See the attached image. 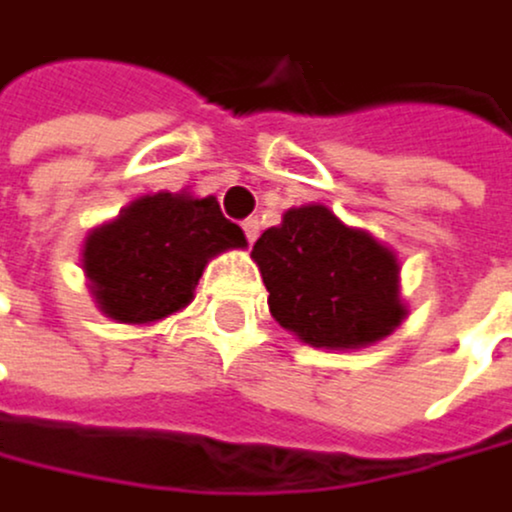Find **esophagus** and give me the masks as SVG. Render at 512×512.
Masks as SVG:
<instances>
[{
	"mask_svg": "<svg viewBox=\"0 0 512 512\" xmlns=\"http://www.w3.org/2000/svg\"><path fill=\"white\" fill-rule=\"evenodd\" d=\"M243 234H246V240H250V243H256V237H259V218H246L243 224Z\"/></svg>",
	"mask_w": 512,
	"mask_h": 512,
	"instance_id": "esophagus-1",
	"label": "esophagus"
}]
</instances>
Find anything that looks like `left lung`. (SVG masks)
Listing matches in <instances>:
<instances>
[{
	"instance_id": "8db88e82",
	"label": "left lung",
	"mask_w": 512,
	"mask_h": 512,
	"mask_svg": "<svg viewBox=\"0 0 512 512\" xmlns=\"http://www.w3.org/2000/svg\"><path fill=\"white\" fill-rule=\"evenodd\" d=\"M253 259L272 316L313 348H361L405 319L396 256L326 205L291 208L256 240Z\"/></svg>"
}]
</instances>
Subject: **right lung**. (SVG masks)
<instances>
[{
    "mask_svg": "<svg viewBox=\"0 0 512 512\" xmlns=\"http://www.w3.org/2000/svg\"><path fill=\"white\" fill-rule=\"evenodd\" d=\"M231 246H246V237L212 196L158 193L97 227L85 243V272L110 319L154 323L186 307L205 262Z\"/></svg>",
    "mask_w": 512,
    "mask_h": 512,
    "instance_id": "right-lung-1",
    "label": "right lung"
}]
</instances>
